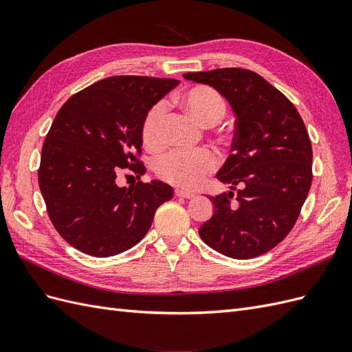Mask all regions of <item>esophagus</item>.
<instances>
[{"instance_id": "esophagus-1", "label": "esophagus", "mask_w": 352, "mask_h": 352, "mask_svg": "<svg viewBox=\"0 0 352 352\" xmlns=\"http://www.w3.org/2000/svg\"><path fill=\"white\" fill-rule=\"evenodd\" d=\"M175 194L180 198H186V199H192L195 197V194L192 192H188V190H184V189H176Z\"/></svg>"}]
</instances>
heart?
I'll list each match as a JSON object with an SVG mask.
<instances>
[{
  "mask_svg": "<svg viewBox=\"0 0 352 352\" xmlns=\"http://www.w3.org/2000/svg\"><path fill=\"white\" fill-rule=\"evenodd\" d=\"M184 107L195 119L206 124H217L226 113V102L221 95L210 87H194L188 89L180 97ZM166 105L163 102L155 104L148 111L142 124V140L148 146H157L163 140V117ZM219 166V158L211 150H173L154 163L155 173L179 188L195 189L198 188L208 173L214 172Z\"/></svg>",
  "mask_w": 352,
  "mask_h": 352,
  "instance_id": "1",
  "label": "heart"
}]
</instances>
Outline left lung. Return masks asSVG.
Here are the masks:
<instances>
[{"label":"left lung","instance_id":"8db88e82","mask_svg":"<svg viewBox=\"0 0 352 352\" xmlns=\"http://www.w3.org/2000/svg\"><path fill=\"white\" fill-rule=\"evenodd\" d=\"M184 78L214 88L236 117L232 154L216 175L230 190L208 197L214 212L198 233L226 257L254 258L282 242L300 216L313 180L310 136L294 104L257 73L229 67Z\"/></svg>","mask_w":352,"mask_h":352}]
</instances>
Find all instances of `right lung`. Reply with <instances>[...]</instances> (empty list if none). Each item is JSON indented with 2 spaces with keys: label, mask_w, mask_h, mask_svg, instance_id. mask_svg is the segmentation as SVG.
Instances as JSON below:
<instances>
[{
  "label": "right lung",
  "mask_w": 352,
  "mask_h": 352,
  "mask_svg": "<svg viewBox=\"0 0 352 352\" xmlns=\"http://www.w3.org/2000/svg\"><path fill=\"white\" fill-rule=\"evenodd\" d=\"M176 79L111 76L70 97L44 141L38 170L41 194L52 225L66 242L94 257L132 248L150 230L155 210L172 199L162 180L129 188L116 177L129 167L146 172L136 158L145 116Z\"/></svg>",
  "instance_id": "obj_1"
}]
</instances>
